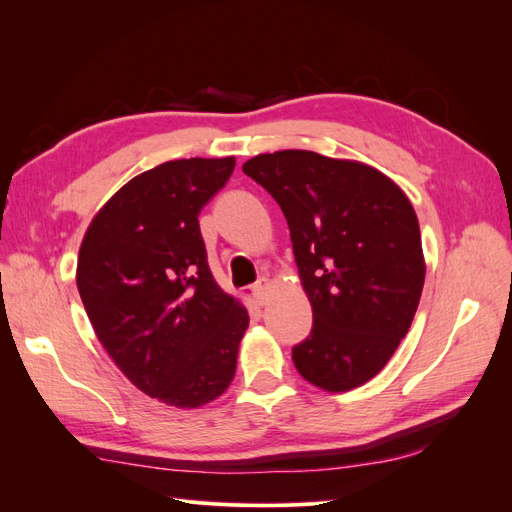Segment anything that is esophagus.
I'll return each mask as SVG.
<instances>
[{"instance_id":"1","label":"esophagus","mask_w":512,"mask_h":512,"mask_svg":"<svg viewBox=\"0 0 512 512\" xmlns=\"http://www.w3.org/2000/svg\"><path fill=\"white\" fill-rule=\"evenodd\" d=\"M269 288H271V282L267 280V277H260V280L254 284V294H256V299H258L260 305L267 303V292H269Z\"/></svg>"}]
</instances>
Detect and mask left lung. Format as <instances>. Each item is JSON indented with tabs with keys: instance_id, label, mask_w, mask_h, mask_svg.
<instances>
[{
	"instance_id": "8db88e82",
	"label": "left lung",
	"mask_w": 512,
	"mask_h": 512,
	"mask_svg": "<svg viewBox=\"0 0 512 512\" xmlns=\"http://www.w3.org/2000/svg\"><path fill=\"white\" fill-rule=\"evenodd\" d=\"M280 205L314 324L292 363L318 389L374 378L406 337L425 282L416 213L376 168L314 151L243 164Z\"/></svg>"
}]
</instances>
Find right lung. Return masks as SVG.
Here are the masks:
<instances>
[{
	"label": "right lung",
	"mask_w": 512,
	"mask_h": 512,
	"mask_svg": "<svg viewBox=\"0 0 512 512\" xmlns=\"http://www.w3.org/2000/svg\"><path fill=\"white\" fill-rule=\"evenodd\" d=\"M235 158L164 162L128 181L89 224L76 286L98 339L138 389L198 408L235 378L247 309L215 284L198 213Z\"/></svg>",
	"instance_id": "obj_1"
}]
</instances>
